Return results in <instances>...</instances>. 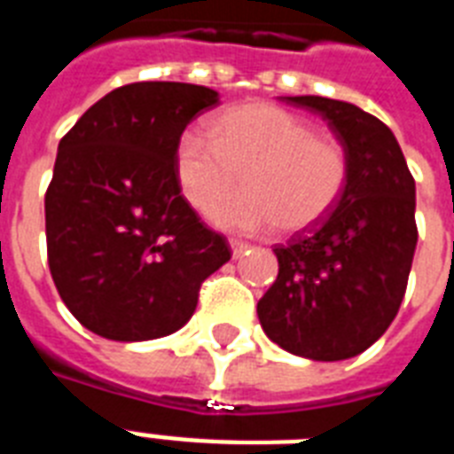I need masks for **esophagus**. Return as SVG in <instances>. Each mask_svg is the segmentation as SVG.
I'll list each match as a JSON object with an SVG mask.
<instances>
[{
    "instance_id": "1",
    "label": "esophagus",
    "mask_w": 454,
    "mask_h": 454,
    "mask_svg": "<svg viewBox=\"0 0 454 454\" xmlns=\"http://www.w3.org/2000/svg\"><path fill=\"white\" fill-rule=\"evenodd\" d=\"M249 245L247 242H242V240H231V249H233V256L238 259V256H242V252L247 249Z\"/></svg>"
}]
</instances>
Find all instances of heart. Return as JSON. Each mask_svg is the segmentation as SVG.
Returning <instances> with one entry per match:
<instances>
[{
	"label": "heart",
	"mask_w": 454,
	"mask_h": 454,
	"mask_svg": "<svg viewBox=\"0 0 454 454\" xmlns=\"http://www.w3.org/2000/svg\"><path fill=\"white\" fill-rule=\"evenodd\" d=\"M212 138L185 129L174 145V174L185 202L205 212L246 176L248 192L214 207L226 231L285 233L317 226L337 207L348 178L344 148L273 103H245L212 122Z\"/></svg>",
	"instance_id": "b5f03b06"
}]
</instances>
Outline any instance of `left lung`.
Returning a JSON list of instances; mask_svg holds the SVG:
<instances>
[{
    "label": "left lung",
    "mask_w": 454,
    "mask_h": 454,
    "mask_svg": "<svg viewBox=\"0 0 454 454\" xmlns=\"http://www.w3.org/2000/svg\"><path fill=\"white\" fill-rule=\"evenodd\" d=\"M327 122L348 160L337 207L276 245L278 278L256 303L270 341L310 360H346L394 323L417 247L415 178L394 131L325 96H283Z\"/></svg>",
    "instance_id": "obj_1"
}]
</instances>
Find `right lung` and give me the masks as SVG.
<instances>
[{"mask_svg": "<svg viewBox=\"0 0 454 454\" xmlns=\"http://www.w3.org/2000/svg\"><path fill=\"white\" fill-rule=\"evenodd\" d=\"M214 89L137 82L106 94L60 138L44 198L56 290L87 330L148 341L181 330L200 285L231 259L178 188L174 145Z\"/></svg>", "mask_w": 454, "mask_h": 454, "instance_id": "add662e5", "label": "right lung"}]
</instances>
